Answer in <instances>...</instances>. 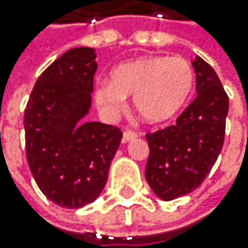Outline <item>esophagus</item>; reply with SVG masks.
Returning <instances> with one entry per match:
<instances>
[{
    "mask_svg": "<svg viewBox=\"0 0 248 248\" xmlns=\"http://www.w3.org/2000/svg\"><path fill=\"white\" fill-rule=\"evenodd\" d=\"M138 137V134L137 132H134V131H125L123 132V142H128V141H132V140H135Z\"/></svg>",
    "mask_w": 248,
    "mask_h": 248,
    "instance_id": "obj_1",
    "label": "esophagus"
}]
</instances>
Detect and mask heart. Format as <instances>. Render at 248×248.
<instances>
[{
    "label": "heart",
    "mask_w": 248,
    "mask_h": 248,
    "mask_svg": "<svg viewBox=\"0 0 248 248\" xmlns=\"http://www.w3.org/2000/svg\"><path fill=\"white\" fill-rule=\"evenodd\" d=\"M195 86L192 65L180 56H144L117 65L110 81H99L95 101L108 117L126 107V96H134V107L149 123L174 119L187 104Z\"/></svg>",
    "instance_id": "heart-1"
}]
</instances>
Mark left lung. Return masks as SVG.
Instances as JSON below:
<instances>
[{
    "mask_svg": "<svg viewBox=\"0 0 248 248\" xmlns=\"http://www.w3.org/2000/svg\"><path fill=\"white\" fill-rule=\"evenodd\" d=\"M198 96L178 116L175 125L147 134L146 180L164 201L190 193L202 185L223 147L229 98L216 71L196 56Z\"/></svg>",
    "mask_w": 248,
    "mask_h": 248,
    "instance_id": "obj_1",
    "label": "left lung"
}]
</instances>
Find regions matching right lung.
Masks as SVG:
<instances>
[{
	"label": "right lung",
	"instance_id": "add662e5",
	"mask_svg": "<svg viewBox=\"0 0 248 248\" xmlns=\"http://www.w3.org/2000/svg\"><path fill=\"white\" fill-rule=\"evenodd\" d=\"M95 50L74 47L35 81L23 116L26 160L40 190L63 208L93 202L108 178L119 128L84 120L91 110Z\"/></svg>",
	"mask_w": 248,
	"mask_h": 248
}]
</instances>
